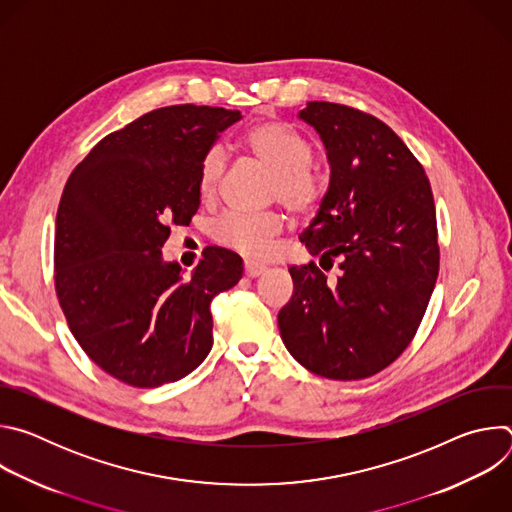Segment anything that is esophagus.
Returning a JSON list of instances; mask_svg holds the SVG:
<instances>
[{
	"mask_svg": "<svg viewBox=\"0 0 512 512\" xmlns=\"http://www.w3.org/2000/svg\"><path fill=\"white\" fill-rule=\"evenodd\" d=\"M265 265L263 263H257L253 259H245V275L247 277H259L261 273H265Z\"/></svg>",
	"mask_w": 512,
	"mask_h": 512,
	"instance_id": "1",
	"label": "esophagus"
}]
</instances>
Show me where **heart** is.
I'll return each mask as SVG.
<instances>
[{
  "instance_id": "heart-1",
  "label": "heart",
  "mask_w": 512,
  "mask_h": 512,
  "mask_svg": "<svg viewBox=\"0 0 512 512\" xmlns=\"http://www.w3.org/2000/svg\"><path fill=\"white\" fill-rule=\"evenodd\" d=\"M245 150L271 176L269 200L281 202L291 214L304 218L318 210L326 196V176L312 164L314 143L298 127L279 119H267L253 125L243 137ZM227 168L223 148H210L198 172V186L204 198L216 196ZM285 218L277 210L263 214L227 212L212 227L216 243L245 255L259 257L269 251L271 243L281 235Z\"/></svg>"
}]
</instances>
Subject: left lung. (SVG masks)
Wrapping results in <instances>:
<instances>
[{"mask_svg":"<svg viewBox=\"0 0 512 512\" xmlns=\"http://www.w3.org/2000/svg\"><path fill=\"white\" fill-rule=\"evenodd\" d=\"M300 117L326 145L330 186L300 237L320 265L289 267L294 296L279 332L310 373L367 379L409 346L440 273L431 186L381 119L328 101L308 103Z\"/></svg>","mask_w":512,"mask_h":512,"instance_id":"left-lung-1","label":"left lung"}]
</instances>
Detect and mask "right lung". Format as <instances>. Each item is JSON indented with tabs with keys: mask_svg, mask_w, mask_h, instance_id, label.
<instances>
[{
	"mask_svg": "<svg viewBox=\"0 0 512 512\" xmlns=\"http://www.w3.org/2000/svg\"><path fill=\"white\" fill-rule=\"evenodd\" d=\"M239 119L223 107L154 109L105 135L66 180L56 298L87 356L125 385L192 373L212 348V300L243 277L241 257L221 247H206L190 277L162 261L170 227L200 206L204 154Z\"/></svg>",
	"mask_w": 512,
	"mask_h": 512,
	"instance_id": "obj_1",
	"label": "right lung"
}]
</instances>
